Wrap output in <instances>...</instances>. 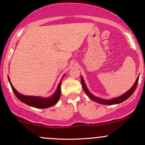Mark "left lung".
<instances>
[{
  "mask_svg": "<svg viewBox=\"0 0 145 145\" xmlns=\"http://www.w3.org/2000/svg\"><path fill=\"white\" fill-rule=\"evenodd\" d=\"M138 79H139V76L137 78V79H136V82L134 83V85L132 86V87H131L129 91H127V92L125 93L123 95H122L119 96V97H118L113 98L112 99H101V98L95 97V96L93 95L92 93H90L89 89H88L87 87H86L84 79H83V78L81 76V82H82V88L83 89H84L85 93L86 94V95H87L90 99H92L93 101H95V102L97 103H99V104H104V105H113V104H120V103L123 102V101H124L125 100H126V99H128V98L130 97L131 95L133 94V93H134V91L136 90V86L138 85Z\"/></svg>",
  "mask_w": 145,
  "mask_h": 145,
  "instance_id": "left-lung-1",
  "label": "left lung"
}]
</instances>
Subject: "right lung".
Returning a JSON list of instances; mask_svg holds the SVG:
<instances>
[{
    "mask_svg": "<svg viewBox=\"0 0 145 145\" xmlns=\"http://www.w3.org/2000/svg\"><path fill=\"white\" fill-rule=\"evenodd\" d=\"M63 77H64V76H63ZM8 80H9V82L10 83V85L11 86V89H12L14 94L16 95L18 99L20 101H21L22 102L29 105L30 106L36 108H47L51 107V106L55 105L59 100L60 96H61V82H60L59 84H58L57 89L56 90L55 93L51 97H37V96H26L22 94H20L14 89L12 84L11 83V81H10L9 77H8Z\"/></svg>",
    "mask_w": 145,
    "mask_h": 145,
    "instance_id": "add662e5",
    "label": "right lung"
}]
</instances>
